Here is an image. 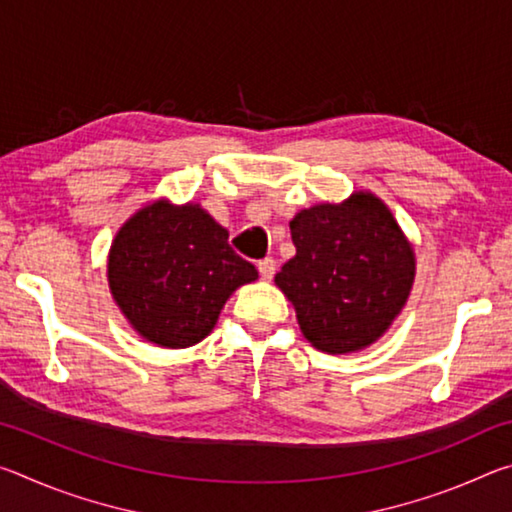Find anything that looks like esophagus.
<instances>
[{
  "label": "esophagus",
  "instance_id": "esophagus-1",
  "mask_svg": "<svg viewBox=\"0 0 512 512\" xmlns=\"http://www.w3.org/2000/svg\"><path fill=\"white\" fill-rule=\"evenodd\" d=\"M257 271H259V275H262V280H273V275H275V259H271V257L262 259V262L257 264Z\"/></svg>",
  "mask_w": 512,
  "mask_h": 512
}]
</instances>
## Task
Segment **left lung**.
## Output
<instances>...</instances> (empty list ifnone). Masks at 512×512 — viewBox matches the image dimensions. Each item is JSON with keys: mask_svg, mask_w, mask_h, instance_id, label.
<instances>
[{"mask_svg": "<svg viewBox=\"0 0 512 512\" xmlns=\"http://www.w3.org/2000/svg\"><path fill=\"white\" fill-rule=\"evenodd\" d=\"M289 228L296 257L275 284L296 307L305 339L327 354H348L384 336L415 277L413 248L391 210L357 192L341 205L300 210Z\"/></svg>", "mask_w": 512, "mask_h": 512, "instance_id": "obj_1", "label": "left lung"}]
</instances>
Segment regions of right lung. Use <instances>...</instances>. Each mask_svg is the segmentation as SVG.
<instances>
[{
	"label": "right lung",
	"instance_id": "obj_1",
	"mask_svg": "<svg viewBox=\"0 0 512 512\" xmlns=\"http://www.w3.org/2000/svg\"><path fill=\"white\" fill-rule=\"evenodd\" d=\"M255 280L257 268L230 248L228 230L194 203L142 207L108 255L112 298L135 332L160 348L203 341L232 291Z\"/></svg>",
	"mask_w": 512,
	"mask_h": 512
}]
</instances>
